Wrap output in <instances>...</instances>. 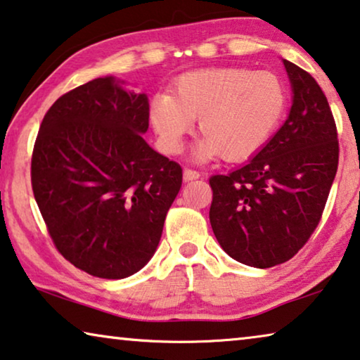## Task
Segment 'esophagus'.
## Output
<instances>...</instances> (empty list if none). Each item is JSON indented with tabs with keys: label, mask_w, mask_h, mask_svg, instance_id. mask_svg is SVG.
I'll return each mask as SVG.
<instances>
[{
	"label": "esophagus",
	"mask_w": 360,
	"mask_h": 360,
	"mask_svg": "<svg viewBox=\"0 0 360 360\" xmlns=\"http://www.w3.org/2000/svg\"><path fill=\"white\" fill-rule=\"evenodd\" d=\"M200 179V172L193 170V169H185L184 170V180L185 181H190V180H196Z\"/></svg>",
	"instance_id": "obj_1"
}]
</instances>
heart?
Returning a JSON list of instances; mask_svg holds the SVG:
<instances>
[{"label": "heart", "instance_id": "obj_1", "mask_svg": "<svg viewBox=\"0 0 360 360\" xmlns=\"http://www.w3.org/2000/svg\"><path fill=\"white\" fill-rule=\"evenodd\" d=\"M285 107L288 91L274 72L206 68L181 75L172 96H155L149 118L169 153L181 150L198 118V159L221 155L226 162H242L273 138Z\"/></svg>", "mask_w": 360, "mask_h": 360}]
</instances>
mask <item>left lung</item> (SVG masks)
I'll use <instances>...</instances> for the list:
<instances>
[{
  "label": "left lung",
  "mask_w": 360,
  "mask_h": 360,
  "mask_svg": "<svg viewBox=\"0 0 360 360\" xmlns=\"http://www.w3.org/2000/svg\"><path fill=\"white\" fill-rule=\"evenodd\" d=\"M294 102L279 131L247 164L212 175L210 221L229 257L285 263L319 226L340 160L335 117L311 75L284 60Z\"/></svg>",
  "instance_id": "left-lung-1"
}]
</instances>
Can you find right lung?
Wrapping results in <instances>:
<instances>
[{
	"instance_id": "right-lung-1",
	"label": "right lung",
	"mask_w": 360,
	"mask_h": 360,
	"mask_svg": "<svg viewBox=\"0 0 360 360\" xmlns=\"http://www.w3.org/2000/svg\"><path fill=\"white\" fill-rule=\"evenodd\" d=\"M144 94L97 77L66 92L41 120L30 180L63 257L91 276L123 279L153 258L181 167L143 139Z\"/></svg>"
}]
</instances>
